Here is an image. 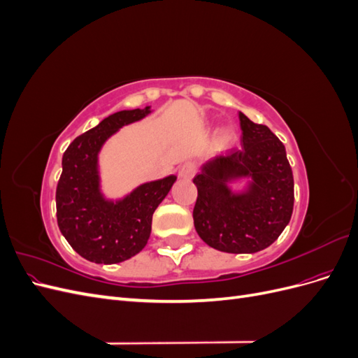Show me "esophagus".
I'll list each match as a JSON object with an SVG mask.
<instances>
[{"instance_id":"34e87169","label":"esophagus","mask_w":358,"mask_h":358,"mask_svg":"<svg viewBox=\"0 0 358 358\" xmlns=\"http://www.w3.org/2000/svg\"><path fill=\"white\" fill-rule=\"evenodd\" d=\"M197 171V166L194 162H185L180 169H179V178L182 179H192L194 175Z\"/></svg>"}]
</instances>
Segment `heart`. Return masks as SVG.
Returning <instances> with one entry per match:
<instances>
[{
	"label": "heart",
	"instance_id": "b5f03b06",
	"mask_svg": "<svg viewBox=\"0 0 358 358\" xmlns=\"http://www.w3.org/2000/svg\"><path fill=\"white\" fill-rule=\"evenodd\" d=\"M236 140V131L231 127H224L220 133V142L224 145H230Z\"/></svg>",
	"mask_w": 358,
	"mask_h": 358
}]
</instances>
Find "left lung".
I'll list each match as a JSON object with an SVG mask.
<instances>
[{
    "label": "left lung",
    "instance_id": "8db88e82",
    "mask_svg": "<svg viewBox=\"0 0 358 358\" xmlns=\"http://www.w3.org/2000/svg\"><path fill=\"white\" fill-rule=\"evenodd\" d=\"M241 150L206 161L194 178L199 196L194 227L204 243L229 254H254L272 245L288 225L294 179L285 146L266 125L239 112ZM245 180L239 192L231 183Z\"/></svg>",
    "mask_w": 358,
    "mask_h": 358
}]
</instances>
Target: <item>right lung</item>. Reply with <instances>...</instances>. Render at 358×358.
Listing matches in <instances>:
<instances>
[{"instance_id": "add662e5", "label": "right lung", "mask_w": 358, "mask_h": 358, "mask_svg": "<svg viewBox=\"0 0 358 358\" xmlns=\"http://www.w3.org/2000/svg\"><path fill=\"white\" fill-rule=\"evenodd\" d=\"M152 113L145 109L121 110L74 138L62 155L57 187L58 227L70 246L88 262L116 264L146 246L152 215L170 192L176 176L140 183L119 199L101 188L100 152L119 129Z\"/></svg>"}]
</instances>
